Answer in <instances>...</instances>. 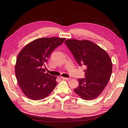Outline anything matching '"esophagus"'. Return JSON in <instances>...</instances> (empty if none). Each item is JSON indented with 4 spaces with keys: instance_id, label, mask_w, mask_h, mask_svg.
Instances as JSON below:
<instances>
[{
    "instance_id": "obj_1",
    "label": "esophagus",
    "mask_w": 128,
    "mask_h": 128,
    "mask_svg": "<svg viewBox=\"0 0 128 128\" xmlns=\"http://www.w3.org/2000/svg\"><path fill=\"white\" fill-rule=\"evenodd\" d=\"M62 79L65 80H70V78H64V77H61Z\"/></svg>"
}]
</instances>
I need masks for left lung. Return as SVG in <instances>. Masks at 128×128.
I'll return each instance as SVG.
<instances>
[{"label":"left lung","instance_id":"1","mask_svg":"<svg viewBox=\"0 0 128 128\" xmlns=\"http://www.w3.org/2000/svg\"><path fill=\"white\" fill-rule=\"evenodd\" d=\"M80 66H86L85 78H78L74 92L81 98L91 100L102 93L110 80L112 62L106 52L88 40H67L65 42Z\"/></svg>","mask_w":128,"mask_h":128}]
</instances>
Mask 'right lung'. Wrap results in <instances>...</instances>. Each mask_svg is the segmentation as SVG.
Returning <instances> with one entry per match:
<instances>
[{
	"label": "right lung",
	"instance_id": "add662e5",
	"mask_svg": "<svg viewBox=\"0 0 128 128\" xmlns=\"http://www.w3.org/2000/svg\"><path fill=\"white\" fill-rule=\"evenodd\" d=\"M65 40L58 37L38 38L25 46L18 54L15 75L21 90L28 98L42 100L55 88L56 77L46 73L42 67L54 49Z\"/></svg>",
	"mask_w": 128,
	"mask_h": 128
}]
</instances>
